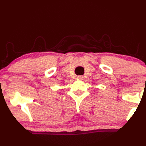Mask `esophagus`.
Wrapping results in <instances>:
<instances>
[{"label":"esophagus","mask_w":146,"mask_h":146,"mask_svg":"<svg viewBox=\"0 0 146 146\" xmlns=\"http://www.w3.org/2000/svg\"><path fill=\"white\" fill-rule=\"evenodd\" d=\"M83 78V76H77V79H78V80H81V79Z\"/></svg>","instance_id":"obj_1"}]
</instances>
